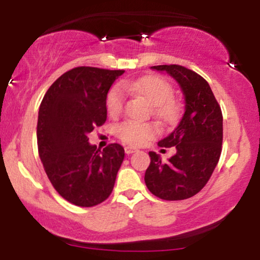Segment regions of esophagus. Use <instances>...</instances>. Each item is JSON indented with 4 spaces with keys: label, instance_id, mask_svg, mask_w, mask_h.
I'll list each match as a JSON object with an SVG mask.
<instances>
[{
    "label": "esophagus",
    "instance_id": "34e87169",
    "mask_svg": "<svg viewBox=\"0 0 260 260\" xmlns=\"http://www.w3.org/2000/svg\"><path fill=\"white\" fill-rule=\"evenodd\" d=\"M124 151H126V154H133V153H136L137 151V149H134V148H132V147H129V145H127V147H124Z\"/></svg>",
    "mask_w": 260,
    "mask_h": 260
}]
</instances>
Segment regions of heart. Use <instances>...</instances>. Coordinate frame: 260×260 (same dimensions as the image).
<instances>
[{
	"instance_id": "1",
	"label": "heart",
	"mask_w": 260,
	"mask_h": 260,
	"mask_svg": "<svg viewBox=\"0 0 260 260\" xmlns=\"http://www.w3.org/2000/svg\"><path fill=\"white\" fill-rule=\"evenodd\" d=\"M124 91L142 95L153 106V113L162 123H172L178 117V105L174 100V89L168 80L161 77L148 76L138 80H127L122 88L115 86L106 98V109L110 116L116 117L124 105ZM159 128L153 122L124 121L116 127L120 139L131 145H142L153 139Z\"/></svg>"
}]
</instances>
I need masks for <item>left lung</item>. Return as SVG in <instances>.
Listing matches in <instances>:
<instances>
[{
  "mask_svg": "<svg viewBox=\"0 0 260 260\" xmlns=\"http://www.w3.org/2000/svg\"><path fill=\"white\" fill-rule=\"evenodd\" d=\"M174 77L184 95V113L161 148H176L164 162L150 151L144 181L148 189L164 201H182L201 192L213 175L222 145V112L208 82L192 70L178 64L153 66Z\"/></svg>",
  "mask_w": 260,
  "mask_h": 260,
  "instance_id": "left-lung-1",
  "label": "left lung"
}]
</instances>
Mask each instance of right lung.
<instances>
[{
    "mask_svg": "<svg viewBox=\"0 0 260 260\" xmlns=\"http://www.w3.org/2000/svg\"><path fill=\"white\" fill-rule=\"evenodd\" d=\"M123 72L76 67L53 82L40 104L39 156L58 194L78 207L109 198L124 159L117 143L100 150L88 142V134L105 123L107 92Z\"/></svg>",
    "mask_w": 260,
    "mask_h": 260,
    "instance_id": "1",
    "label": "right lung"
}]
</instances>
